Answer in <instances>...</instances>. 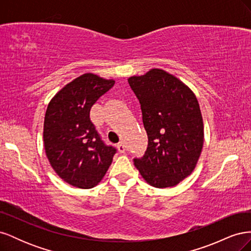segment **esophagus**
I'll return each instance as SVG.
<instances>
[{"label":"esophagus","mask_w":251,"mask_h":251,"mask_svg":"<svg viewBox=\"0 0 251 251\" xmlns=\"http://www.w3.org/2000/svg\"><path fill=\"white\" fill-rule=\"evenodd\" d=\"M117 149H118V151L119 153H125V151H126V147H125V144H124V142H118L117 143Z\"/></svg>","instance_id":"esophagus-1"}]
</instances>
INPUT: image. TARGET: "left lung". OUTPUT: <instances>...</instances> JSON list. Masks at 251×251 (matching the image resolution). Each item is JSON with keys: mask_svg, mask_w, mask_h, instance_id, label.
<instances>
[{"mask_svg": "<svg viewBox=\"0 0 251 251\" xmlns=\"http://www.w3.org/2000/svg\"><path fill=\"white\" fill-rule=\"evenodd\" d=\"M138 98L148 148L134 164L149 184L177 185L192 174L200 157L204 132L198 100L183 82L161 69L127 79Z\"/></svg>", "mask_w": 251, "mask_h": 251, "instance_id": "8db88e82", "label": "left lung"}]
</instances>
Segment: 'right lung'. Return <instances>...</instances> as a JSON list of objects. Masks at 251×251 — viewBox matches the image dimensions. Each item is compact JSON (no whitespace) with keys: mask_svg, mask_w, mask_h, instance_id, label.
I'll return each mask as SVG.
<instances>
[{"mask_svg":"<svg viewBox=\"0 0 251 251\" xmlns=\"http://www.w3.org/2000/svg\"><path fill=\"white\" fill-rule=\"evenodd\" d=\"M114 83L92 73L82 74L48 104L44 121L45 151L53 170L73 186L97 185L117 151L104 143L90 119L92 105Z\"/></svg>","mask_w":251,"mask_h":251,"instance_id":"1","label":"right lung"}]
</instances>
